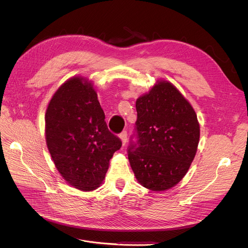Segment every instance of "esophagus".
Segmentation results:
<instances>
[{
  "label": "esophagus",
  "mask_w": 248,
  "mask_h": 248,
  "mask_svg": "<svg viewBox=\"0 0 248 248\" xmlns=\"http://www.w3.org/2000/svg\"><path fill=\"white\" fill-rule=\"evenodd\" d=\"M120 138H121V140H122L123 146H124V145L126 144V141H127V133H126V131L122 132L121 135H120Z\"/></svg>",
  "instance_id": "34e87169"
}]
</instances>
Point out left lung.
I'll list each match as a JSON object with an SVG mask.
<instances>
[{
    "mask_svg": "<svg viewBox=\"0 0 248 248\" xmlns=\"http://www.w3.org/2000/svg\"><path fill=\"white\" fill-rule=\"evenodd\" d=\"M137 142L127 148L139 183L152 191L174 187L188 172L197 152L200 125L189 101L162 80L136 102Z\"/></svg>",
    "mask_w": 248,
    "mask_h": 248,
    "instance_id": "obj_1",
    "label": "left lung"
}]
</instances>
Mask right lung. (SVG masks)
<instances>
[{
    "label": "right lung",
    "mask_w": 248,
    "mask_h": 248,
    "mask_svg": "<svg viewBox=\"0 0 248 248\" xmlns=\"http://www.w3.org/2000/svg\"><path fill=\"white\" fill-rule=\"evenodd\" d=\"M93 85L81 76L64 82L45 114L46 144L55 167L72 187L95 190L122 140L108 131Z\"/></svg>",
    "instance_id": "right-lung-1"
}]
</instances>
